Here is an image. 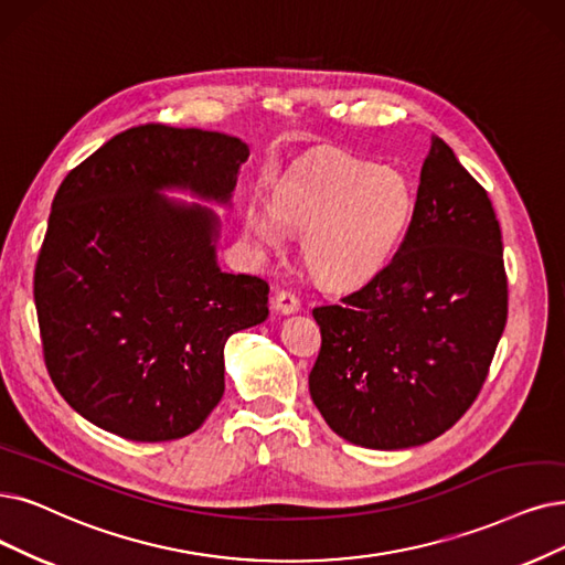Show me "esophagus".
Masks as SVG:
<instances>
[{
  "mask_svg": "<svg viewBox=\"0 0 565 565\" xmlns=\"http://www.w3.org/2000/svg\"><path fill=\"white\" fill-rule=\"evenodd\" d=\"M274 308L282 315H289V312H297L301 308V301L291 289H282V291H278L276 299H274Z\"/></svg>",
  "mask_w": 565,
  "mask_h": 565,
  "instance_id": "34e87169",
  "label": "esophagus"
}]
</instances>
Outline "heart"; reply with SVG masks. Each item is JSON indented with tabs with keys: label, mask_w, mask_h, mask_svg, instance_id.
<instances>
[{
	"label": "heart",
	"mask_w": 565,
	"mask_h": 565,
	"mask_svg": "<svg viewBox=\"0 0 565 565\" xmlns=\"http://www.w3.org/2000/svg\"><path fill=\"white\" fill-rule=\"evenodd\" d=\"M413 213V188L398 171L327 152L282 180L274 206H247L245 232L268 250H280L287 227L303 232L312 274L335 287H356L394 259Z\"/></svg>",
	"instance_id": "b5f03b06"
}]
</instances>
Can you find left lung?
I'll use <instances>...</instances> for the list:
<instances>
[{
  "label": "left lung",
  "instance_id": "obj_1",
  "mask_svg": "<svg viewBox=\"0 0 565 565\" xmlns=\"http://www.w3.org/2000/svg\"><path fill=\"white\" fill-rule=\"evenodd\" d=\"M312 318L322 348L310 398L354 445L428 443L478 398L508 322L503 236L487 190L443 139L431 137L394 259Z\"/></svg>",
  "mask_w": 565,
  "mask_h": 565
}]
</instances>
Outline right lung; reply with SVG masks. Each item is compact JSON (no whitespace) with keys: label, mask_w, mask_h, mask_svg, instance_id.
<instances>
[{"label":"right lung","mask_w":565,"mask_h":565,"mask_svg":"<svg viewBox=\"0 0 565 565\" xmlns=\"http://www.w3.org/2000/svg\"><path fill=\"white\" fill-rule=\"evenodd\" d=\"M247 146L160 122L120 131L66 173L34 268L43 361L87 422L139 443L194 434L224 394V343L268 318V282L222 274L217 217Z\"/></svg>","instance_id":"obj_1"}]
</instances>
